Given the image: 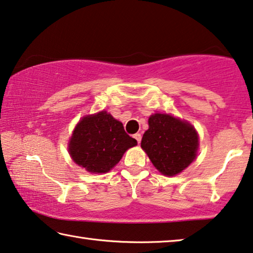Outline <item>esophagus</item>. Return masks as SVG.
Returning a JSON list of instances; mask_svg holds the SVG:
<instances>
[{"label":"esophagus","mask_w":253,"mask_h":253,"mask_svg":"<svg viewBox=\"0 0 253 253\" xmlns=\"http://www.w3.org/2000/svg\"><path fill=\"white\" fill-rule=\"evenodd\" d=\"M133 138H134L135 140H137L138 143L141 142V134H140V133H135V134L133 135Z\"/></svg>","instance_id":"1"}]
</instances>
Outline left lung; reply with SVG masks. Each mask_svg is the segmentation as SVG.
<instances>
[{
  "label": "left lung",
  "instance_id": "obj_1",
  "mask_svg": "<svg viewBox=\"0 0 253 253\" xmlns=\"http://www.w3.org/2000/svg\"><path fill=\"white\" fill-rule=\"evenodd\" d=\"M148 124L141 148L162 174L176 175L196 159L199 138L189 122L169 114L155 113L149 118Z\"/></svg>",
  "mask_w": 253,
  "mask_h": 253
}]
</instances>
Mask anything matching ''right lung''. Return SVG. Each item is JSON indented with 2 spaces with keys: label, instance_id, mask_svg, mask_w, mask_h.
Segmentation results:
<instances>
[{
  "label": "right lung",
  "instance_id": "obj_1",
  "mask_svg": "<svg viewBox=\"0 0 253 253\" xmlns=\"http://www.w3.org/2000/svg\"><path fill=\"white\" fill-rule=\"evenodd\" d=\"M137 140L124 131L123 124L106 111L84 116L69 141L73 162L89 173H107Z\"/></svg>",
  "mask_w": 253,
  "mask_h": 253
}]
</instances>
